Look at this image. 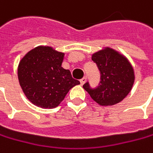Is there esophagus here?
<instances>
[{
  "label": "esophagus",
  "instance_id": "1",
  "mask_svg": "<svg viewBox=\"0 0 153 153\" xmlns=\"http://www.w3.org/2000/svg\"><path fill=\"white\" fill-rule=\"evenodd\" d=\"M86 77H82V79L80 80V83H81V85H83L84 83H85V82H86Z\"/></svg>",
  "mask_w": 153,
  "mask_h": 153
}]
</instances>
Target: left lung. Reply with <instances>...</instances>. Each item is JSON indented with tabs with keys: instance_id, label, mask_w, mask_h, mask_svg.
I'll return each instance as SVG.
<instances>
[{
	"instance_id": "1",
	"label": "left lung",
	"mask_w": 153,
	"mask_h": 153,
	"mask_svg": "<svg viewBox=\"0 0 153 153\" xmlns=\"http://www.w3.org/2000/svg\"><path fill=\"white\" fill-rule=\"evenodd\" d=\"M91 59L101 72L100 85L92 89L86 82L82 88L100 106L120 102L130 93L135 81L134 69L128 58L115 49L106 46L93 53Z\"/></svg>"
}]
</instances>
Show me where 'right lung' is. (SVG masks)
Instances as JSON below:
<instances>
[{
    "label": "right lung",
    "mask_w": 153,
    "mask_h": 153,
    "mask_svg": "<svg viewBox=\"0 0 153 153\" xmlns=\"http://www.w3.org/2000/svg\"><path fill=\"white\" fill-rule=\"evenodd\" d=\"M65 53L52 46L39 45L22 57L18 79L23 93L33 105L42 108H57L65 96L80 82L62 67Z\"/></svg>",
    "instance_id": "obj_1"
}]
</instances>
